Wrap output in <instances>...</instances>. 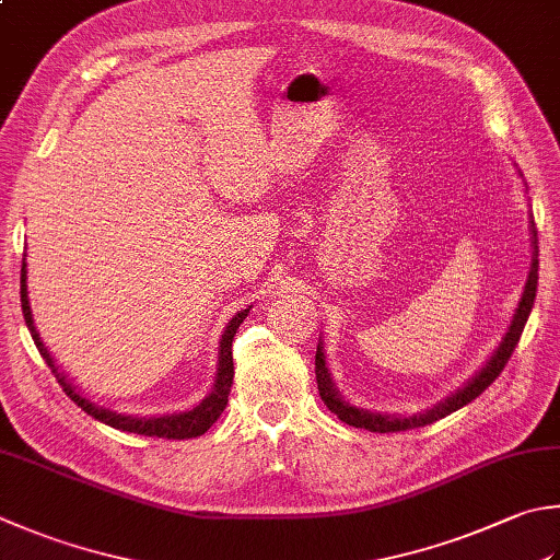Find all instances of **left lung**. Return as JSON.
Masks as SVG:
<instances>
[{
    "label": "left lung",
    "mask_w": 560,
    "mask_h": 560,
    "mask_svg": "<svg viewBox=\"0 0 560 560\" xmlns=\"http://www.w3.org/2000/svg\"><path fill=\"white\" fill-rule=\"evenodd\" d=\"M532 246H534V258H532L529 280H526V284H524L522 300H520V304H516L514 319L510 324L508 334H504L502 343L498 346V351L490 355V361L485 363L480 371L468 380L466 385H463L460 389H456V393H453V395H448L444 402H439V405H434L431 409L419 411V415H411V417L380 415V411H368V409L348 405L346 399L339 395V389H336V385H334L329 368H326V361H324V343L319 341V346H316L314 365H316V385H319V395L324 399V405L329 407L341 421H346L348 427L377 431V434H387V431H407V429L427 427V424H431V421L446 417V415H451V411L460 409L463 405L472 402V399H476L478 395H482L485 389H488L494 383V377H498L504 371V365H508L516 343H520V336L524 331V324H526V319H529V314H532L534 300H536V284H539V238H536L534 221H532Z\"/></svg>",
    "instance_id": "8db88e82"
}]
</instances>
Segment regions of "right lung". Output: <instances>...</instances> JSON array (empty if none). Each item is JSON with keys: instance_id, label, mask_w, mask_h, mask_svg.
Here are the masks:
<instances>
[{"instance_id": "right-lung-1", "label": "right lung", "mask_w": 560, "mask_h": 560, "mask_svg": "<svg viewBox=\"0 0 560 560\" xmlns=\"http://www.w3.org/2000/svg\"><path fill=\"white\" fill-rule=\"evenodd\" d=\"M21 310H24V319L31 336H34V343L38 348V353L44 355V361L48 363L50 373L56 375V380L62 387V393H66L72 402H75L80 409L88 411L90 417H94L102 424L114 427V429H121V431H131V434H141V436H158V439H195V436H202L205 431L214 424V421L221 417V411L226 409L229 402V393H231V383H234V355H231V341H234V336L238 331L241 322L246 319L248 310L238 312L234 319L229 322V326L221 334V341H219V363H217V377H214V387L212 393H209L202 402L197 407L187 409V411H177V415H163V417H133V415H119V411H112L107 407H100L90 402V399H84L75 385H70L66 375L58 371L56 361H52L48 348L40 341V336L34 326V314H31L28 307V290H26V258L21 262Z\"/></svg>"}]
</instances>
